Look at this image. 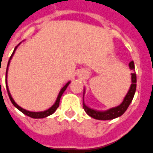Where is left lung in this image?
I'll return each mask as SVG.
<instances>
[{
    "instance_id": "obj_1",
    "label": "left lung",
    "mask_w": 153,
    "mask_h": 153,
    "mask_svg": "<svg viewBox=\"0 0 153 153\" xmlns=\"http://www.w3.org/2000/svg\"><path fill=\"white\" fill-rule=\"evenodd\" d=\"M129 67L131 70H134V63L133 61H131L129 63ZM131 81H132V84L130 85V90L125 97L123 102H121L120 105L116 107V108L108 109L107 111H97V110H94V109L87 107L83 102V108L85 111V112L91 117L97 119V120H102V121L112 120V119L117 118L118 117H121V115L126 111V109L128 108V107L130 104V102L133 100L134 95L135 94L136 81H137L135 73H131ZM83 98H84V96H83Z\"/></svg>"
}]
</instances>
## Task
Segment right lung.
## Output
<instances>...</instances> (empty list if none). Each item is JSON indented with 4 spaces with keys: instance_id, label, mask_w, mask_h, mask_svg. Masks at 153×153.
Here are the masks:
<instances>
[{
    "instance_id": "right-lung-1",
    "label": "right lung",
    "mask_w": 153,
    "mask_h": 153,
    "mask_svg": "<svg viewBox=\"0 0 153 153\" xmlns=\"http://www.w3.org/2000/svg\"><path fill=\"white\" fill-rule=\"evenodd\" d=\"M16 49H17V46L14 48V51H13V53L11 54L10 58V60H9V62H8V65H7V68H6V73H5V77L7 78V72H8V67H9V64H10V59H12V56L14 55V51H16ZM70 84V81H68L67 84L63 86L62 89H61V90H60L59 94V95H58V98H57L56 101H55V102H54V104H53L51 108H50L49 109H47V110H45V111H44V112H30V111H27V110H25V109L22 108L21 107H19V106L18 105L16 102H14V100H13V98L11 97V94L10 93V90H9V88H8V85H7V81H6V89H7V92H8V95H9V97H10V100L11 102L13 103V105L15 107V108H17L19 110L20 112H22L23 113V114L27 115V116H28V117H30L32 118H36V119H38V118H44V117H48V116H50V115L53 114V112L56 111V109L59 108V101H60V99H61V96H62V94H63V92L65 91V90L67 89V87L68 86V85Z\"/></svg>"
}]
</instances>
